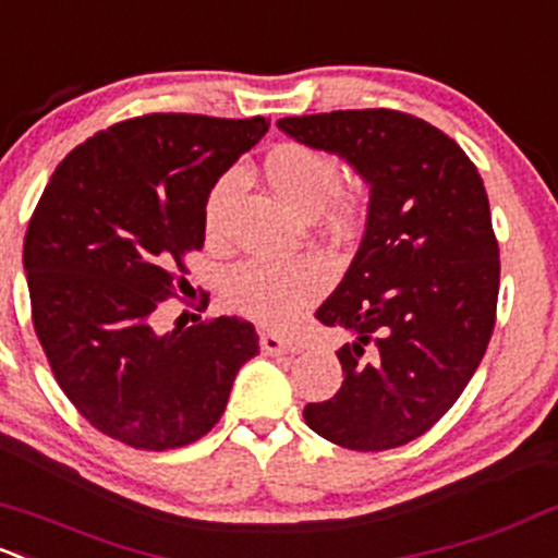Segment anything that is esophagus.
I'll return each instance as SVG.
<instances>
[{
  "mask_svg": "<svg viewBox=\"0 0 558 558\" xmlns=\"http://www.w3.org/2000/svg\"><path fill=\"white\" fill-rule=\"evenodd\" d=\"M259 348L264 355H289V353H296V344L291 342V339L280 337V333H272V331H262L259 333Z\"/></svg>",
  "mask_w": 558,
  "mask_h": 558,
  "instance_id": "34e87169",
  "label": "esophagus"
}]
</instances>
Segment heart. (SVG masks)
Masks as SVG:
<instances>
[{
  "label": "heart",
  "mask_w": 558,
  "mask_h": 558,
  "mask_svg": "<svg viewBox=\"0 0 558 558\" xmlns=\"http://www.w3.org/2000/svg\"><path fill=\"white\" fill-rule=\"evenodd\" d=\"M264 173L272 190L299 214H318L331 203L337 225H350L355 219V203L350 197H337L342 190V168L326 151L304 144H283L269 151ZM232 186L234 173L225 175L210 195L208 227H214L216 205ZM328 278L331 272L320 256H299L289 262L256 256L234 264L227 272L225 304L256 324L283 326L326 289Z\"/></svg>",
  "instance_id": "b5f03b06"
}]
</instances>
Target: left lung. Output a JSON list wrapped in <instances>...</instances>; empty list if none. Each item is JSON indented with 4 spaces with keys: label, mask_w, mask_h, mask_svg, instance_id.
<instances>
[{
    "label": "left lung",
    "mask_w": 558,
    "mask_h": 558,
    "mask_svg": "<svg viewBox=\"0 0 558 558\" xmlns=\"http://www.w3.org/2000/svg\"><path fill=\"white\" fill-rule=\"evenodd\" d=\"M278 128L368 184L355 259L315 313L350 333L337 350L344 383L307 403L304 422L344 449L403 447L449 412L495 328L500 251L484 181L457 141L403 111L283 117Z\"/></svg>",
    "instance_id": "obj_1"
}]
</instances>
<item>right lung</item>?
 Returning a JSON list of instances; mask_svg holds the SVG:
<instances>
[{
  "label": "right lung",
  "instance_id": "obj_1",
  "mask_svg": "<svg viewBox=\"0 0 558 558\" xmlns=\"http://www.w3.org/2000/svg\"><path fill=\"white\" fill-rule=\"evenodd\" d=\"M267 128L264 117H133L50 175L23 243L34 331L69 401L109 438L149 451L197 441L259 353L248 320L160 333L155 310L203 248L210 190Z\"/></svg>",
  "mask_w": 558,
  "mask_h": 558
}]
</instances>
